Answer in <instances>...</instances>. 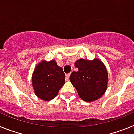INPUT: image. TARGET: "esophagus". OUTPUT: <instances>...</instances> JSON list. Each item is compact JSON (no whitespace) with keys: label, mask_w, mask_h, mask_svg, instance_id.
<instances>
[{"label":"esophagus","mask_w":134,"mask_h":134,"mask_svg":"<svg viewBox=\"0 0 134 134\" xmlns=\"http://www.w3.org/2000/svg\"><path fill=\"white\" fill-rule=\"evenodd\" d=\"M70 76V73H68V74H66V80H69Z\"/></svg>","instance_id":"34e87169"}]
</instances>
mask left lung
<instances>
[{
	"instance_id": "obj_1",
	"label": "left lung",
	"mask_w": 134,
	"mask_h": 134,
	"mask_svg": "<svg viewBox=\"0 0 134 134\" xmlns=\"http://www.w3.org/2000/svg\"><path fill=\"white\" fill-rule=\"evenodd\" d=\"M77 72H72L70 80L79 97L87 102L100 98L107 90L108 74L103 64L98 59L93 61L80 59L75 62Z\"/></svg>"
}]
</instances>
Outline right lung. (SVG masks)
Instances as JSON below:
<instances>
[{
  "instance_id": "add662e5",
  "label": "right lung",
  "mask_w": 134,
  "mask_h": 134,
  "mask_svg": "<svg viewBox=\"0 0 134 134\" xmlns=\"http://www.w3.org/2000/svg\"><path fill=\"white\" fill-rule=\"evenodd\" d=\"M65 77L63 69L54 60L42 62L36 66L32 77L35 94L44 100H52L65 84Z\"/></svg>"
}]
</instances>
